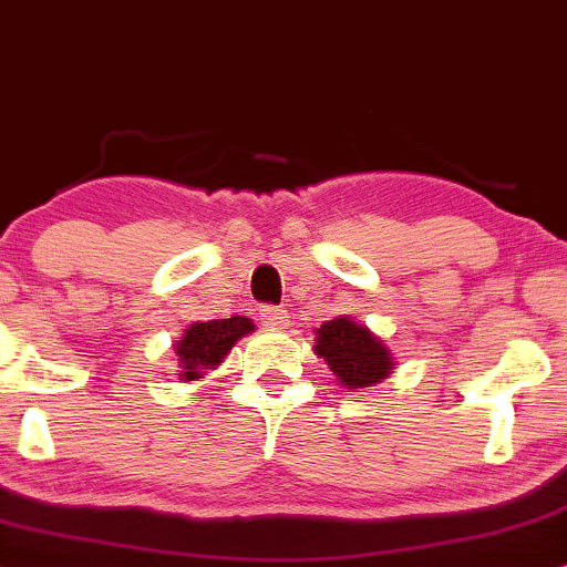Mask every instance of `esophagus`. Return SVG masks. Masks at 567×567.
<instances>
[{"label": "esophagus", "mask_w": 567, "mask_h": 567, "mask_svg": "<svg viewBox=\"0 0 567 567\" xmlns=\"http://www.w3.org/2000/svg\"><path fill=\"white\" fill-rule=\"evenodd\" d=\"M258 315H261V322L266 328H275V330L288 328V311L279 309V306H261Z\"/></svg>", "instance_id": "obj_1"}]
</instances>
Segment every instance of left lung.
Segmentation results:
<instances>
[{"mask_svg":"<svg viewBox=\"0 0 567 567\" xmlns=\"http://www.w3.org/2000/svg\"><path fill=\"white\" fill-rule=\"evenodd\" d=\"M315 351L333 370L338 383L347 389L373 386L392 373L394 360L386 343L373 336L365 324L351 317H336L315 330Z\"/></svg>","mask_w":567,"mask_h":567,"instance_id":"1","label":"left lung"}]
</instances>
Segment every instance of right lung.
<instances>
[{
	"label": "right lung",
	"mask_w": 567,
	"mask_h": 567,
	"mask_svg": "<svg viewBox=\"0 0 567 567\" xmlns=\"http://www.w3.org/2000/svg\"><path fill=\"white\" fill-rule=\"evenodd\" d=\"M256 324L247 317H229V320H210L194 322L175 343V357H178V375L181 381H197L207 370H213L224 362L234 343L239 338L252 333Z\"/></svg>",
	"instance_id": "1"
}]
</instances>
